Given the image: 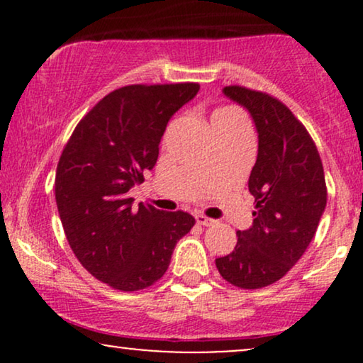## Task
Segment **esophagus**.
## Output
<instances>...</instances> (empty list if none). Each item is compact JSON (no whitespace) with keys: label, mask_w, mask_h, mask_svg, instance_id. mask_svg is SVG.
I'll return each mask as SVG.
<instances>
[{"label":"esophagus","mask_w":363,"mask_h":363,"mask_svg":"<svg viewBox=\"0 0 363 363\" xmlns=\"http://www.w3.org/2000/svg\"><path fill=\"white\" fill-rule=\"evenodd\" d=\"M195 220H196L198 225H201V226H211V225H215V220H211V218L205 216V215H203V213H196Z\"/></svg>","instance_id":"34e87169"}]
</instances>
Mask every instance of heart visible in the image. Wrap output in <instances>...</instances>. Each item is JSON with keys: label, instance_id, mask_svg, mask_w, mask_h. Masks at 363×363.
I'll use <instances>...</instances> for the list:
<instances>
[{"label": "heart", "instance_id": "obj_1", "mask_svg": "<svg viewBox=\"0 0 363 363\" xmlns=\"http://www.w3.org/2000/svg\"><path fill=\"white\" fill-rule=\"evenodd\" d=\"M220 121H238V122H245L242 121V116L236 111L235 107H221L216 108L211 116V123L213 122H220Z\"/></svg>", "mask_w": 363, "mask_h": 363}]
</instances>
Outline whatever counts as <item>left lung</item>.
Listing matches in <instances>:
<instances>
[{
    "label": "left lung",
    "instance_id": "1",
    "mask_svg": "<svg viewBox=\"0 0 363 363\" xmlns=\"http://www.w3.org/2000/svg\"><path fill=\"white\" fill-rule=\"evenodd\" d=\"M223 94L251 113L257 130V158L250 193L252 226L238 231L230 255L216 267L230 284L259 289L279 281L301 259L325 210L324 167L306 127L281 101L266 92L228 86Z\"/></svg>",
    "mask_w": 363,
    "mask_h": 363
}]
</instances>
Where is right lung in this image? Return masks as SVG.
<instances>
[{"label": "right lung", "instance_id": "obj_1", "mask_svg": "<svg viewBox=\"0 0 363 363\" xmlns=\"http://www.w3.org/2000/svg\"><path fill=\"white\" fill-rule=\"evenodd\" d=\"M198 91L196 82L117 89L82 117L59 158L54 190L69 246L113 289L157 282L178 240L195 225L185 211L133 208L128 190L155 167L168 121Z\"/></svg>", "mask_w": 363, "mask_h": 363}]
</instances>
